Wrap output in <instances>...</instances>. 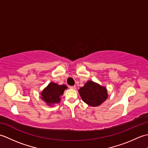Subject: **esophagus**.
<instances>
[{"instance_id":"34e87169","label":"esophagus","mask_w":148,"mask_h":148,"mask_svg":"<svg viewBox=\"0 0 148 148\" xmlns=\"http://www.w3.org/2000/svg\"><path fill=\"white\" fill-rule=\"evenodd\" d=\"M69 88H70L71 89H76V86H69Z\"/></svg>"}]
</instances>
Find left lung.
<instances>
[{"instance_id":"8db88e82","label":"left lung","mask_w":148,"mask_h":148,"mask_svg":"<svg viewBox=\"0 0 148 148\" xmlns=\"http://www.w3.org/2000/svg\"><path fill=\"white\" fill-rule=\"evenodd\" d=\"M78 92L83 101L92 107L100 106L108 97L106 87L93 81H88L83 87L80 88Z\"/></svg>"}]
</instances>
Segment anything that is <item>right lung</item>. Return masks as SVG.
<instances>
[{"instance_id":"1","label":"right lung","mask_w":148,"mask_h":148,"mask_svg":"<svg viewBox=\"0 0 148 148\" xmlns=\"http://www.w3.org/2000/svg\"><path fill=\"white\" fill-rule=\"evenodd\" d=\"M67 89L65 84H58L51 82L40 93V99L48 106H53L60 102V97L64 94V91Z\"/></svg>"}]
</instances>
